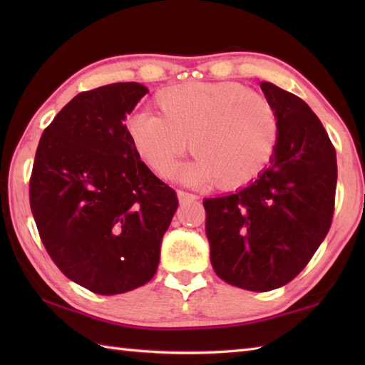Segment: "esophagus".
<instances>
[{"mask_svg": "<svg viewBox=\"0 0 365 365\" xmlns=\"http://www.w3.org/2000/svg\"><path fill=\"white\" fill-rule=\"evenodd\" d=\"M177 196H178V200H180V204L195 202V200L197 199L196 195H192V192H187V191H183V190H178L177 191Z\"/></svg>", "mask_w": 365, "mask_h": 365, "instance_id": "34e87169", "label": "esophagus"}]
</instances>
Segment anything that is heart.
<instances>
[{"instance_id": "heart-1", "label": "heart", "mask_w": 365, "mask_h": 365, "mask_svg": "<svg viewBox=\"0 0 365 365\" xmlns=\"http://www.w3.org/2000/svg\"><path fill=\"white\" fill-rule=\"evenodd\" d=\"M158 114L130 115V143L155 174L165 177L190 150L196 158L180 170L190 183L234 190L250 183L267 166L279 138L273 103L238 83H185L155 96Z\"/></svg>"}]
</instances>
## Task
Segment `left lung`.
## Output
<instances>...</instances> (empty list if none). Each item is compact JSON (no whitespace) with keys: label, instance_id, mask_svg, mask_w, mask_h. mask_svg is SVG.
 <instances>
[{"label":"left lung","instance_id":"1","mask_svg":"<svg viewBox=\"0 0 365 365\" xmlns=\"http://www.w3.org/2000/svg\"><path fill=\"white\" fill-rule=\"evenodd\" d=\"M279 119L269 166L234 195L204 199L215 273L269 292L297 277L327 237L334 213L337 160L320 119L299 97L260 83Z\"/></svg>","mask_w":365,"mask_h":365}]
</instances>
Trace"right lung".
<instances>
[{
    "label": "right lung",
    "instance_id": "obj_1",
    "mask_svg": "<svg viewBox=\"0 0 365 365\" xmlns=\"http://www.w3.org/2000/svg\"><path fill=\"white\" fill-rule=\"evenodd\" d=\"M147 92L139 83L81 92L37 145L29 204L38 235L71 281L98 294L150 281L178 207L175 191L141 161L123 125Z\"/></svg>",
    "mask_w": 365,
    "mask_h": 365
}]
</instances>
